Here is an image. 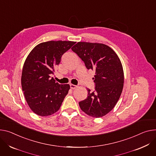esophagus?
<instances>
[{
    "label": "esophagus",
    "mask_w": 156,
    "mask_h": 156,
    "mask_svg": "<svg viewBox=\"0 0 156 156\" xmlns=\"http://www.w3.org/2000/svg\"><path fill=\"white\" fill-rule=\"evenodd\" d=\"M69 86H70V88H71V89H72V90H74V89L77 88L76 85H75V84H71Z\"/></svg>",
    "instance_id": "obj_1"
}]
</instances>
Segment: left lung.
Wrapping results in <instances>:
<instances>
[{"label":"left lung","instance_id":"left-lung-1","mask_svg":"<svg viewBox=\"0 0 156 156\" xmlns=\"http://www.w3.org/2000/svg\"><path fill=\"white\" fill-rule=\"evenodd\" d=\"M72 50L87 69L95 71L94 90L87 88L88 96L79 102L80 107L90 116L102 117L115 106L121 94L124 84L121 62L115 51L103 44L80 41Z\"/></svg>","mask_w":156,"mask_h":156}]
</instances>
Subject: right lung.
I'll list each match as a JSON object with an SVG mask.
<instances>
[{"label": "right lung", "mask_w": 156, "mask_h": 156, "mask_svg": "<svg viewBox=\"0 0 156 156\" xmlns=\"http://www.w3.org/2000/svg\"><path fill=\"white\" fill-rule=\"evenodd\" d=\"M76 42L49 41L37 45L24 63L21 83L28 105L35 114L47 116L57 111L69 85L60 84L50 76L62 55Z\"/></svg>", "instance_id": "obj_1"}]
</instances>
